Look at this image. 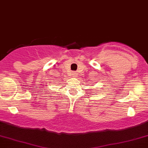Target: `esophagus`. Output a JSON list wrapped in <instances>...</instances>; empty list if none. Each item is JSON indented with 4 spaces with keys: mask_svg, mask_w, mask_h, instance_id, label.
<instances>
[{
    "mask_svg": "<svg viewBox=\"0 0 148 148\" xmlns=\"http://www.w3.org/2000/svg\"><path fill=\"white\" fill-rule=\"evenodd\" d=\"M72 76H73V77H76V76H77V74H76V73H75V72H73V73H72Z\"/></svg>",
    "mask_w": 148,
    "mask_h": 148,
    "instance_id": "34e87169",
    "label": "esophagus"
}]
</instances>
